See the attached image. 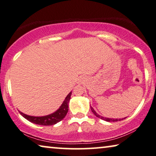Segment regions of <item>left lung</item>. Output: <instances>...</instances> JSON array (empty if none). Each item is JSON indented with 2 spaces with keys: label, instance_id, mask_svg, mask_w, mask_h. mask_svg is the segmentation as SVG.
<instances>
[{
  "label": "left lung",
  "instance_id": "1",
  "mask_svg": "<svg viewBox=\"0 0 156 156\" xmlns=\"http://www.w3.org/2000/svg\"><path fill=\"white\" fill-rule=\"evenodd\" d=\"M90 108H91V110H92V113H94V114L97 116V118H101V119H102V120H106V121H108V122H115V121H119V120H123V119H125V118H122V119H113V118H104V117H102V116H101V115H98L97 114V113H96V111H95L94 109H93V108L92 107V106H90Z\"/></svg>",
  "mask_w": 156,
  "mask_h": 156
}]
</instances>
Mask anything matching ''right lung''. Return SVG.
Wrapping results in <instances>:
<instances>
[{
  "label": "right lung",
  "instance_id": "add662e5",
  "mask_svg": "<svg viewBox=\"0 0 156 156\" xmlns=\"http://www.w3.org/2000/svg\"><path fill=\"white\" fill-rule=\"evenodd\" d=\"M71 92L67 95L66 98H65V100L64 101L63 104H62V106H60L59 108L57 111H55V113H53L50 115L42 116V117H35V116L26 115L24 113L20 112V113L27 120H28L30 122L35 123V124L45 125V126H47V125H55L58 122L61 121L65 116H66V113L69 111V102L71 99Z\"/></svg>",
  "mask_w": 156,
  "mask_h": 156
}]
</instances>
